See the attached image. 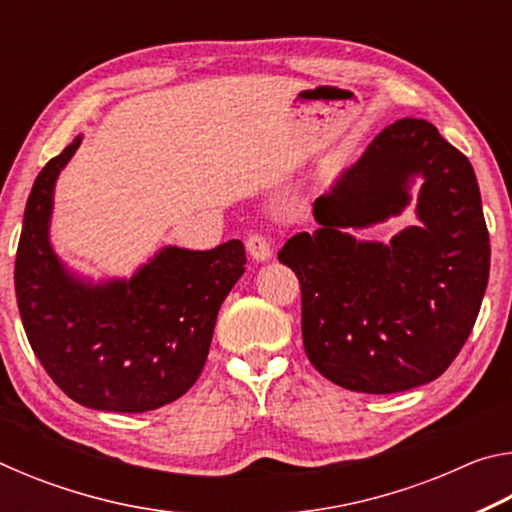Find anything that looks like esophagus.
<instances>
[{
	"mask_svg": "<svg viewBox=\"0 0 512 512\" xmlns=\"http://www.w3.org/2000/svg\"><path fill=\"white\" fill-rule=\"evenodd\" d=\"M246 250L255 262H268L273 255L271 244H268V239L264 235H250L246 241Z\"/></svg>",
	"mask_w": 512,
	"mask_h": 512,
	"instance_id": "esophagus-1",
	"label": "esophagus"
}]
</instances>
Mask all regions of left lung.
Returning a JSON list of instances; mask_svg holds the SVG:
<instances>
[{
  "instance_id": "left-lung-1",
  "label": "left lung",
  "mask_w": 512,
  "mask_h": 512,
  "mask_svg": "<svg viewBox=\"0 0 512 512\" xmlns=\"http://www.w3.org/2000/svg\"><path fill=\"white\" fill-rule=\"evenodd\" d=\"M416 197L419 223L388 245L361 242ZM316 232L280 257L302 289V343L320 375L388 395L443 375L470 336L490 275L481 192L465 155L424 119H400L314 201Z\"/></svg>"
}]
</instances>
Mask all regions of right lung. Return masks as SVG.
<instances>
[{"instance_id":"add662e5","label":"right lung","mask_w":512,"mask_h":512,"mask_svg":"<svg viewBox=\"0 0 512 512\" xmlns=\"http://www.w3.org/2000/svg\"><path fill=\"white\" fill-rule=\"evenodd\" d=\"M81 140L33 183L15 257L17 307L33 352L67 397L97 411H153L196 384L246 250L239 239L212 250L164 246L131 280L92 282L69 271L49 223L56 180Z\"/></svg>"}]
</instances>
